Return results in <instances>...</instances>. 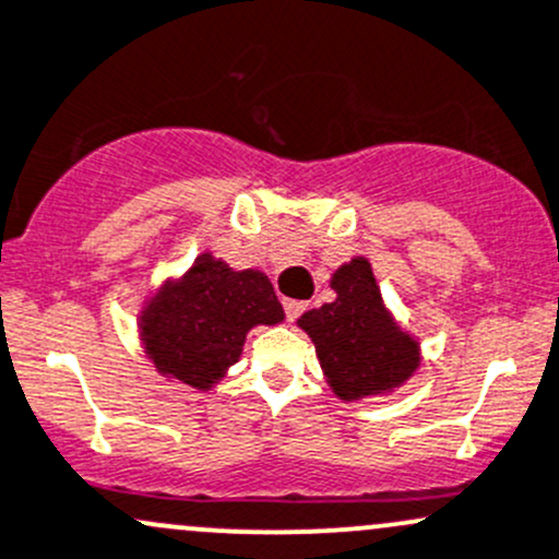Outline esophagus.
<instances>
[{"instance_id":"obj_1","label":"esophagus","mask_w":559,"mask_h":559,"mask_svg":"<svg viewBox=\"0 0 559 559\" xmlns=\"http://www.w3.org/2000/svg\"><path fill=\"white\" fill-rule=\"evenodd\" d=\"M284 310H286V319L295 321L305 310V302H299V299H284Z\"/></svg>"}]
</instances>
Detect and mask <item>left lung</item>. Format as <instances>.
I'll return each instance as SVG.
<instances>
[{"instance_id": "8db88e82", "label": "left lung", "mask_w": 559, "mask_h": 559, "mask_svg": "<svg viewBox=\"0 0 559 559\" xmlns=\"http://www.w3.org/2000/svg\"><path fill=\"white\" fill-rule=\"evenodd\" d=\"M334 299L297 326L313 340L329 391L340 402L388 396L420 369V340L385 305L367 257H350L329 278Z\"/></svg>"}]
</instances>
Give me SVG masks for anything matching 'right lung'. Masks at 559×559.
<instances>
[{"instance_id": "right-lung-1", "label": "right lung", "mask_w": 559, "mask_h": 559, "mask_svg": "<svg viewBox=\"0 0 559 559\" xmlns=\"http://www.w3.org/2000/svg\"><path fill=\"white\" fill-rule=\"evenodd\" d=\"M284 319L262 270H235L203 251L185 273L166 275L146 292L136 332L160 378L211 391L238 364L251 329L284 324Z\"/></svg>"}]
</instances>
